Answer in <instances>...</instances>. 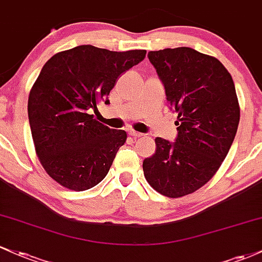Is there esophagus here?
Wrapping results in <instances>:
<instances>
[{
    "label": "esophagus",
    "instance_id": "1",
    "mask_svg": "<svg viewBox=\"0 0 262 262\" xmlns=\"http://www.w3.org/2000/svg\"><path fill=\"white\" fill-rule=\"evenodd\" d=\"M128 134L130 137H134V138H139V137H143L142 133H139V132H136L133 130V129H128Z\"/></svg>",
    "mask_w": 262,
    "mask_h": 262
}]
</instances>
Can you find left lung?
Listing matches in <instances>:
<instances>
[{"label":"left lung","mask_w":262,"mask_h":262,"mask_svg":"<svg viewBox=\"0 0 262 262\" xmlns=\"http://www.w3.org/2000/svg\"><path fill=\"white\" fill-rule=\"evenodd\" d=\"M149 61L178 113L174 143L155 138L143 162L146 182L162 195L180 198L214 177L236 136L240 107L231 74L219 59L189 47L150 51Z\"/></svg>","instance_id":"1"}]
</instances>
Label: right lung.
<instances>
[{
    "label": "right lung",
    "instance_id": "right-lung-1",
    "mask_svg": "<svg viewBox=\"0 0 262 262\" xmlns=\"http://www.w3.org/2000/svg\"><path fill=\"white\" fill-rule=\"evenodd\" d=\"M146 51L113 52L83 45L54 54L28 97V119L39 162L53 180L83 191L108 174L126 133L94 119L118 77L144 59Z\"/></svg>",
    "mask_w": 262,
    "mask_h": 262
}]
</instances>
